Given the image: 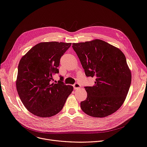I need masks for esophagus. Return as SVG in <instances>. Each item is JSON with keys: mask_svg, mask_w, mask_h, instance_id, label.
<instances>
[{"mask_svg": "<svg viewBox=\"0 0 147 147\" xmlns=\"http://www.w3.org/2000/svg\"><path fill=\"white\" fill-rule=\"evenodd\" d=\"M73 87H74V89H78L80 88L81 86H80V84L79 83H76L74 84V85H73Z\"/></svg>", "mask_w": 147, "mask_h": 147, "instance_id": "1", "label": "esophagus"}]
</instances>
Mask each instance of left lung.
Masks as SVG:
<instances>
[{
    "label": "left lung",
    "mask_w": 147,
    "mask_h": 147,
    "mask_svg": "<svg viewBox=\"0 0 147 147\" xmlns=\"http://www.w3.org/2000/svg\"><path fill=\"white\" fill-rule=\"evenodd\" d=\"M87 77L95 78L85 87L88 96L82 111L94 117H105L117 111L125 101L132 74L121 50L100 39L73 43Z\"/></svg>",
    "instance_id": "8db88e82"
}]
</instances>
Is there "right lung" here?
<instances>
[{
    "label": "right lung",
    "instance_id": "1",
    "mask_svg": "<svg viewBox=\"0 0 147 147\" xmlns=\"http://www.w3.org/2000/svg\"><path fill=\"white\" fill-rule=\"evenodd\" d=\"M71 43L41 42L30 49L20 61L16 86L21 101L30 113L40 117L58 114L73 87L64 84L61 77L58 83L53 76L59 73L61 57Z\"/></svg>",
    "mask_w": 147,
    "mask_h": 147
}]
</instances>
